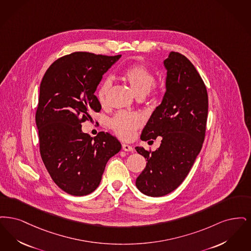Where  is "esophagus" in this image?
<instances>
[{
    "instance_id": "1",
    "label": "esophagus",
    "mask_w": 251,
    "mask_h": 251,
    "mask_svg": "<svg viewBox=\"0 0 251 251\" xmlns=\"http://www.w3.org/2000/svg\"><path fill=\"white\" fill-rule=\"evenodd\" d=\"M122 148H123V150H124V151H126V152H131V151H133V147L130 146V145H128V144H126V143H123Z\"/></svg>"
}]
</instances>
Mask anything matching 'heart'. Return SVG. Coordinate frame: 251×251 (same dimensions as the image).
<instances>
[{"label": "heart", "instance_id": "1", "mask_svg": "<svg viewBox=\"0 0 251 251\" xmlns=\"http://www.w3.org/2000/svg\"><path fill=\"white\" fill-rule=\"evenodd\" d=\"M123 78L130 85L139 98L145 97L151 89L153 94L157 93L158 88L154 84V75L147 67L141 64H135L126 67L123 72ZM111 85L112 80L109 76L105 77L100 82L97 91V97L100 104L105 105L107 103ZM143 122L144 119L140 113L119 111L110 119L109 126L122 139L129 140L134 136L136 130L142 126Z\"/></svg>", "mask_w": 251, "mask_h": 251}]
</instances>
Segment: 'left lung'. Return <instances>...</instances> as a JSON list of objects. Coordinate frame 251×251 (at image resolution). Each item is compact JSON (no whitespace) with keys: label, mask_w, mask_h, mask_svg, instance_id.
<instances>
[{"label":"left lung","mask_w":251,"mask_h":251,"mask_svg":"<svg viewBox=\"0 0 251 251\" xmlns=\"http://www.w3.org/2000/svg\"><path fill=\"white\" fill-rule=\"evenodd\" d=\"M164 66L167 90L141 135L145 142L161 137V144L153 152L136 147L147 158L136 185L151 197L167 195L182 184L201 150L207 122V90L195 66L175 51Z\"/></svg>","instance_id":"1"}]
</instances>
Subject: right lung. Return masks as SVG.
Wrapping results in <instances>:
<instances>
[{
    "label": "right lung",
    "mask_w": 251,
    "mask_h": 251,
    "mask_svg": "<svg viewBox=\"0 0 251 251\" xmlns=\"http://www.w3.org/2000/svg\"><path fill=\"white\" fill-rule=\"evenodd\" d=\"M120 57L76 51L57 59L42 78L35 113L39 151L53 182L70 195L95 191L108 160L122 148L108 132L92 138L81 131L100 111L95 92Z\"/></svg>",
    "instance_id": "right-lung-1"
}]
</instances>
